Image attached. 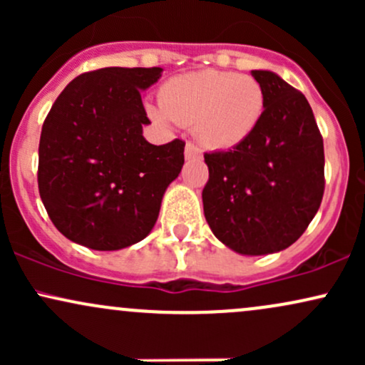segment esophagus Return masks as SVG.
<instances>
[{
    "instance_id": "34e87169",
    "label": "esophagus",
    "mask_w": 365,
    "mask_h": 365,
    "mask_svg": "<svg viewBox=\"0 0 365 365\" xmlns=\"http://www.w3.org/2000/svg\"><path fill=\"white\" fill-rule=\"evenodd\" d=\"M200 156H202L200 149L197 148V145L192 144V142H187V145H185V159H195V158H200Z\"/></svg>"
}]
</instances>
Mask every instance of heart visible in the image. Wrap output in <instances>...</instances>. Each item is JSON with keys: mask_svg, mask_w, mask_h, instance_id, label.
Masks as SVG:
<instances>
[{"mask_svg": "<svg viewBox=\"0 0 365 365\" xmlns=\"http://www.w3.org/2000/svg\"><path fill=\"white\" fill-rule=\"evenodd\" d=\"M149 113L163 123H194L197 139L209 149H233L261 123L266 94L250 75L199 70L170 78Z\"/></svg>", "mask_w": 365, "mask_h": 365, "instance_id": "heart-1", "label": "heart"}]
</instances>
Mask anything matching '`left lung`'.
Here are the masks:
<instances>
[{
    "label": "left lung",
    "mask_w": 365,
    "mask_h": 365,
    "mask_svg": "<svg viewBox=\"0 0 365 365\" xmlns=\"http://www.w3.org/2000/svg\"><path fill=\"white\" fill-rule=\"evenodd\" d=\"M266 108L259 127L230 150L206 153L204 216L221 244L242 255L290 247L324 194V148L302 92L271 70H252Z\"/></svg>",
    "instance_id": "1"
}]
</instances>
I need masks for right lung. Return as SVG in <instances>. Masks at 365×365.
<instances>
[{
  "label": "right lung",
  "instance_id": "1",
  "mask_svg": "<svg viewBox=\"0 0 365 365\" xmlns=\"http://www.w3.org/2000/svg\"><path fill=\"white\" fill-rule=\"evenodd\" d=\"M163 68L108 66L78 75L43 125L39 194L58 232L92 250H120L144 240L161 200L183 166L185 142L144 139L140 91Z\"/></svg>",
  "mask_w": 365,
  "mask_h": 365
}]
</instances>
